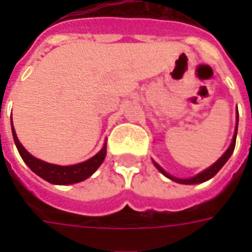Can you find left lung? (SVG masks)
<instances>
[{
	"instance_id": "left-lung-1",
	"label": "left lung",
	"mask_w": 252,
	"mask_h": 252,
	"mask_svg": "<svg viewBox=\"0 0 252 252\" xmlns=\"http://www.w3.org/2000/svg\"><path fill=\"white\" fill-rule=\"evenodd\" d=\"M237 129H238V118H237V128H235L234 137H233V141H231V145L229 146V149H227L226 152L223 153L222 157L220 158L219 161L216 162V163H213L211 167L207 168V170H204L203 172H200V174H197V175L193 176V178H189V179H179V178H174V176H171L170 174H167L166 171H163V168H162L159 165H157V163H154V165H156V167H157L158 170H159V171L163 174V175L167 176V178H170V179L174 180V182H176V183H182V184L203 183V182H205V180H209L211 178H213V176H215L216 174L220 171V168L222 167V166L227 162V159L230 158V156L233 154V152H234V148H235V140H237Z\"/></svg>"
}]
</instances>
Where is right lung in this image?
I'll return each instance as SVG.
<instances>
[{
	"mask_svg": "<svg viewBox=\"0 0 252 252\" xmlns=\"http://www.w3.org/2000/svg\"><path fill=\"white\" fill-rule=\"evenodd\" d=\"M11 130H13L14 142L17 145V149L21 154L22 159L26 162V165L29 166L36 175L52 184H73L82 182L90 175H93L106 158L107 149L106 145H104L98 154H95L93 158L82 162V163H78V165L57 166L52 165V163H47V162H43L32 157L19 142L14 126H11Z\"/></svg>",
	"mask_w": 252,
	"mask_h": 252,
	"instance_id": "1",
	"label": "right lung"
}]
</instances>
